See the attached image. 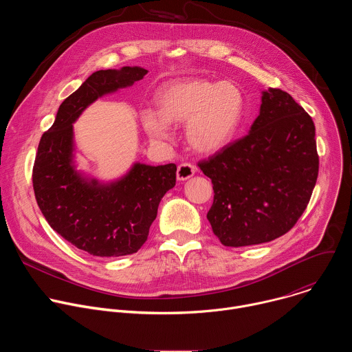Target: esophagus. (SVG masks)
Instances as JSON below:
<instances>
[{
  "mask_svg": "<svg viewBox=\"0 0 352 352\" xmlns=\"http://www.w3.org/2000/svg\"><path fill=\"white\" fill-rule=\"evenodd\" d=\"M196 173V167L190 163H182L178 166V170H177V178L178 181H186L189 179L190 177H193Z\"/></svg>",
  "mask_w": 352,
  "mask_h": 352,
  "instance_id": "34e87169",
  "label": "esophagus"
}]
</instances>
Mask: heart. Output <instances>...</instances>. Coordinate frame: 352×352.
I'll return each mask as SVG.
<instances>
[{
  "label": "heart",
  "instance_id": "obj_1",
  "mask_svg": "<svg viewBox=\"0 0 352 352\" xmlns=\"http://www.w3.org/2000/svg\"><path fill=\"white\" fill-rule=\"evenodd\" d=\"M157 110L140 113V124L150 139H170L171 122H186L185 135L199 153L213 155L236 136L246 113V98L231 82L179 79L166 83L156 96Z\"/></svg>",
  "mask_w": 352,
  "mask_h": 352
}]
</instances>
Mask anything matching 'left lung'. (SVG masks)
<instances>
[{"instance_id": "8db88e82", "label": "left lung", "mask_w": 352, "mask_h": 352, "mask_svg": "<svg viewBox=\"0 0 352 352\" xmlns=\"http://www.w3.org/2000/svg\"><path fill=\"white\" fill-rule=\"evenodd\" d=\"M199 167L213 184L208 220L220 242H270L309 204L319 173L315 124L287 91L269 87L249 133Z\"/></svg>"}]
</instances>
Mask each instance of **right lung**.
Listing matches in <instances>:
<instances>
[{
  "label": "right lung",
  "instance_id": "obj_1",
  "mask_svg": "<svg viewBox=\"0 0 352 352\" xmlns=\"http://www.w3.org/2000/svg\"><path fill=\"white\" fill-rule=\"evenodd\" d=\"M147 69L122 67L93 72L58 109L43 133L33 166L37 205L56 232L100 258L132 255L157 216L160 200L175 185V164L133 163L118 179L98 181L75 164L74 122L98 97L143 79Z\"/></svg>",
  "mask_w": 352,
  "mask_h": 352
}]
</instances>
